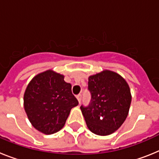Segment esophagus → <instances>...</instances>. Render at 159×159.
Here are the masks:
<instances>
[{"instance_id": "1", "label": "esophagus", "mask_w": 159, "mask_h": 159, "mask_svg": "<svg viewBox=\"0 0 159 159\" xmlns=\"http://www.w3.org/2000/svg\"><path fill=\"white\" fill-rule=\"evenodd\" d=\"M76 98H77V99H78V101H79V102H80H80H81V99H82V95H80H80H78L76 96Z\"/></svg>"}]
</instances>
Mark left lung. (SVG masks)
<instances>
[{
	"label": "left lung",
	"mask_w": 159,
	"mask_h": 159,
	"mask_svg": "<svg viewBox=\"0 0 159 159\" xmlns=\"http://www.w3.org/2000/svg\"><path fill=\"white\" fill-rule=\"evenodd\" d=\"M88 90L91 100L80 109L88 129L98 135L112 134L128 115L131 102L128 84L117 73L103 71L88 78Z\"/></svg>",
	"instance_id": "left-lung-1"
}]
</instances>
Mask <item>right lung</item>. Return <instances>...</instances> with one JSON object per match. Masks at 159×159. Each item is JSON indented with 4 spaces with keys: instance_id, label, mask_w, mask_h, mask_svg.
Here are the masks:
<instances>
[{
    "instance_id": "add662e5",
    "label": "right lung",
    "mask_w": 159,
    "mask_h": 159,
    "mask_svg": "<svg viewBox=\"0 0 159 159\" xmlns=\"http://www.w3.org/2000/svg\"><path fill=\"white\" fill-rule=\"evenodd\" d=\"M64 76L48 70L32 79L24 95V107L32 126L51 134L64 127L70 111L79 102Z\"/></svg>"
}]
</instances>
